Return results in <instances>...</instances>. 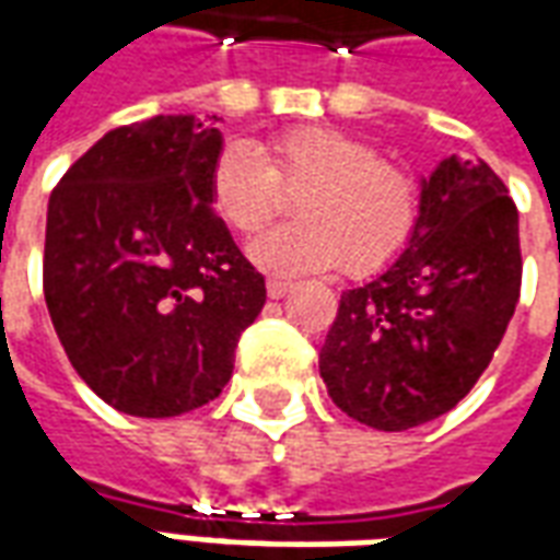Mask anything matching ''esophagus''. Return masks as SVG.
Returning <instances> with one entry per match:
<instances>
[{
    "label": "esophagus",
    "instance_id": "1",
    "mask_svg": "<svg viewBox=\"0 0 560 560\" xmlns=\"http://www.w3.org/2000/svg\"><path fill=\"white\" fill-rule=\"evenodd\" d=\"M291 291V281H281V279H267V293L269 300H281L284 293Z\"/></svg>",
    "mask_w": 560,
    "mask_h": 560
}]
</instances>
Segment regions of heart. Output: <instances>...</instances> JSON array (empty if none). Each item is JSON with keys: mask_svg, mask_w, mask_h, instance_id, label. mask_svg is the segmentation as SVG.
<instances>
[{"mask_svg": "<svg viewBox=\"0 0 560 560\" xmlns=\"http://www.w3.org/2000/svg\"><path fill=\"white\" fill-rule=\"evenodd\" d=\"M281 191L293 219L252 245L257 267L300 276L341 267L351 279L387 269L420 221V185L372 143L336 128H293L272 140L267 161L228 143L209 171L212 209L233 233L255 236L279 215Z\"/></svg>", "mask_w": 560, "mask_h": 560, "instance_id": "obj_1", "label": "heart"}]
</instances>
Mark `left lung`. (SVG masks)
Here are the masks:
<instances>
[{
  "label": "left lung",
  "mask_w": 560,
  "mask_h": 560,
  "mask_svg": "<svg viewBox=\"0 0 560 560\" xmlns=\"http://www.w3.org/2000/svg\"><path fill=\"white\" fill-rule=\"evenodd\" d=\"M518 288V212L504 179L486 161L450 155L422 183L399 260L341 293L320 351L329 396L381 432L453 411L492 363Z\"/></svg>",
  "instance_id": "left-lung-1"
}]
</instances>
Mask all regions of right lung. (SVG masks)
<instances>
[{
	"instance_id": "obj_1",
	"label": "right lung",
	"mask_w": 560,
	"mask_h": 560,
	"mask_svg": "<svg viewBox=\"0 0 560 560\" xmlns=\"http://www.w3.org/2000/svg\"><path fill=\"white\" fill-rule=\"evenodd\" d=\"M212 119L107 131L50 195L44 300L68 360L107 405L179 417L219 396L267 284L212 212Z\"/></svg>"
}]
</instances>
